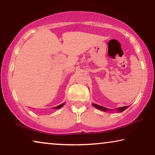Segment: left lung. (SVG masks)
<instances>
[{
    "mask_svg": "<svg viewBox=\"0 0 155 155\" xmlns=\"http://www.w3.org/2000/svg\"><path fill=\"white\" fill-rule=\"evenodd\" d=\"M92 105H93L94 107H96V108H97V109H98V110H102V111L106 112V111L110 110V109L106 108V107H103V106H101V105H97V104H92ZM127 107H129V106H124V107H117V108L116 110H118L119 112H120V113H122V112L124 111V110H126V109L127 108Z\"/></svg>",
    "mask_w": 155,
    "mask_h": 155,
    "instance_id": "1",
    "label": "left lung"
}]
</instances>
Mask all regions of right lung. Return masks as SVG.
<instances>
[{
	"label": "right lung",
	"instance_id": "add662e5",
	"mask_svg": "<svg viewBox=\"0 0 155 155\" xmlns=\"http://www.w3.org/2000/svg\"><path fill=\"white\" fill-rule=\"evenodd\" d=\"M64 104H65V103H64V104H61V105H58V106L54 107H52V108H54V109H59V108H61V107H62L63 106H64Z\"/></svg>",
	"mask_w": 155,
	"mask_h": 155
}]
</instances>
